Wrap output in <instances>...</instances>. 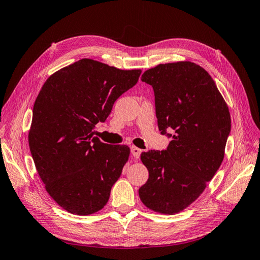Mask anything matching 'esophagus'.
Segmentation results:
<instances>
[{
    "instance_id": "34e87169",
    "label": "esophagus",
    "mask_w": 260,
    "mask_h": 260,
    "mask_svg": "<svg viewBox=\"0 0 260 260\" xmlns=\"http://www.w3.org/2000/svg\"><path fill=\"white\" fill-rule=\"evenodd\" d=\"M141 152H142V149H140L139 147L137 146H131V154L132 156L135 157L136 159H139L140 158V155H141Z\"/></svg>"
}]
</instances>
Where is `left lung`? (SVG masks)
Listing matches in <instances>:
<instances>
[{"mask_svg":"<svg viewBox=\"0 0 260 260\" xmlns=\"http://www.w3.org/2000/svg\"><path fill=\"white\" fill-rule=\"evenodd\" d=\"M141 80L153 86L158 129L172 140L165 151L141 154L148 179L139 195L151 210L174 215L199 198L221 165L229 108L209 74L192 61L159 64Z\"/></svg>","mask_w":260,"mask_h":260,"instance_id":"obj_1","label":"left lung"}]
</instances>
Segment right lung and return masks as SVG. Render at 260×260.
<instances>
[{"instance_id":"add662e5","label":"right lung","mask_w":260,"mask_h":260,"mask_svg":"<svg viewBox=\"0 0 260 260\" xmlns=\"http://www.w3.org/2000/svg\"><path fill=\"white\" fill-rule=\"evenodd\" d=\"M141 73L82 58L50 76L39 92L30 152L46 192L70 214L91 215L108 202L130 148L101 142L93 129Z\"/></svg>"}]
</instances>
